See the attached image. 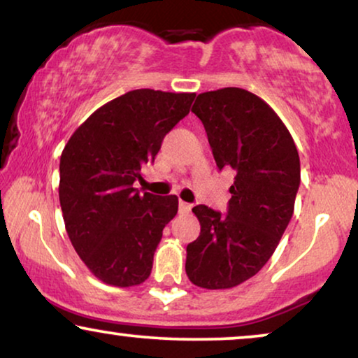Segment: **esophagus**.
<instances>
[{
	"instance_id": "esophagus-1",
	"label": "esophagus",
	"mask_w": 358,
	"mask_h": 358,
	"mask_svg": "<svg viewBox=\"0 0 358 358\" xmlns=\"http://www.w3.org/2000/svg\"><path fill=\"white\" fill-rule=\"evenodd\" d=\"M190 210H192V205L187 203V202H182V200H180V202H179V213L180 215H187Z\"/></svg>"
}]
</instances>
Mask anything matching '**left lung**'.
I'll return each instance as SVG.
<instances>
[{"label":"left lung","instance_id":"obj_1","mask_svg":"<svg viewBox=\"0 0 358 358\" xmlns=\"http://www.w3.org/2000/svg\"><path fill=\"white\" fill-rule=\"evenodd\" d=\"M192 112L218 168L236 176L227 215L192 208L200 234L187 246L185 273L194 285L224 290L256 275L280 243L300 187V156L280 117L241 87L202 92Z\"/></svg>","mask_w":358,"mask_h":358}]
</instances>
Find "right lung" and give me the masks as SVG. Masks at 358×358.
Returning a JSON list of instances; mask_svg holds the SVG:
<instances>
[{
  "label": "right lung",
  "instance_id": "right-lung-1",
  "mask_svg": "<svg viewBox=\"0 0 358 358\" xmlns=\"http://www.w3.org/2000/svg\"><path fill=\"white\" fill-rule=\"evenodd\" d=\"M194 92L135 90L99 107L75 130L60 158V205L70 241L107 285L150 277L163 229L178 213L176 195L134 187L168 131L189 114Z\"/></svg>",
  "mask_w": 358,
  "mask_h": 358
}]
</instances>
